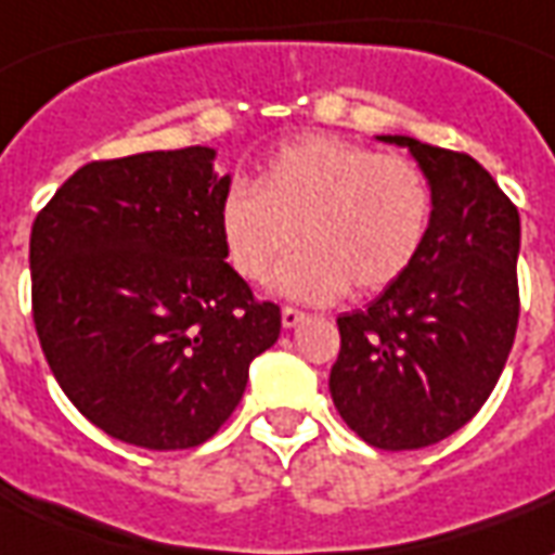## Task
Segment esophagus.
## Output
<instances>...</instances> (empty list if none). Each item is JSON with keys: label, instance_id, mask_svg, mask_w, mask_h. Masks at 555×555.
I'll return each instance as SVG.
<instances>
[{"label": "esophagus", "instance_id": "1", "mask_svg": "<svg viewBox=\"0 0 555 555\" xmlns=\"http://www.w3.org/2000/svg\"><path fill=\"white\" fill-rule=\"evenodd\" d=\"M302 320H306V311L291 309V306H285V309H282V326H285V330H294V326H299Z\"/></svg>", "mask_w": 555, "mask_h": 555}]
</instances>
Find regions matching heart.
Wrapping results in <instances>:
<instances>
[{"label":"heart","instance_id":"heart-1","mask_svg":"<svg viewBox=\"0 0 555 555\" xmlns=\"http://www.w3.org/2000/svg\"><path fill=\"white\" fill-rule=\"evenodd\" d=\"M217 225L225 256L249 282H264L299 235L306 246L279 267L273 288L335 302L350 285L373 294L409 273L429 237L433 191L403 155L309 134L279 146L256 188L235 184Z\"/></svg>","mask_w":555,"mask_h":555}]
</instances>
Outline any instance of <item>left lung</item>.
I'll return each instance as SVG.
<instances>
[{
    "label": "left lung",
    "mask_w": 555,
    "mask_h": 555,
    "mask_svg": "<svg viewBox=\"0 0 555 555\" xmlns=\"http://www.w3.org/2000/svg\"><path fill=\"white\" fill-rule=\"evenodd\" d=\"M412 152L433 191V225L409 273L338 318L332 403L379 450L438 444L494 391L518 330L520 217L465 152L382 134Z\"/></svg>",
    "instance_id": "obj_1"
}]
</instances>
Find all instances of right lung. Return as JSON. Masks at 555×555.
Instances as JSON below:
<instances>
[{
    "instance_id": "obj_1",
    "label": "right lung",
    "mask_w": 555,
    "mask_h": 555,
    "mask_svg": "<svg viewBox=\"0 0 555 555\" xmlns=\"http://www.w3.org/2000/svg\"><path fill=\"white\" fill-rule=\"evenodd\" d=\"M211 146L90 162L37 215L35 330L90 424L146 450L208 441L282 330L225 264Z\"/></svg>"
}]
</instances>
